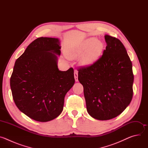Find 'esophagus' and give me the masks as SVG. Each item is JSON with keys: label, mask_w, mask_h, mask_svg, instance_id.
Here are the masks:
<instances>
[{"label": "esophagus", "mask_w": 148, "mask_h": 148, "mask_svg": "<svg viewBox=\"0 0 148 148\" xmlns=\"http://www.w3.org/2000/svg\"><path fill=\"white\" fill-rule=\"evenodd\" d=\"M74 78H75V81L77 82L78 81V72L77 71L74 72Z\"/></svg>", "instance_id": "esophagus-1"}]
</instances>
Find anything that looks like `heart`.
Listing matches in <instances>:
<instances>
[{"mask_svg":"<svg viewBox=\"0 0 148 148\" xmlns=\"http://www.w3.org/2000/svg\"><path fill=\"white\" fill-rule=\"evenodd\" d=\"M104 49L102 42L95 37L86 39L79 44L68 50L67 57L69 59L81 57V66L90 67L94 64L100 58Z\"/></svg>","mask_w":148,"mask_h":148,"instance_id":"b5f03b06","label":"heart"}]
</instances>
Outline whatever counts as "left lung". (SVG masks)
I'll use <instances>...</instances> for the list:
<instances>
[{
	"label": "left lung",
	"mask_w": 148,
	"mask_h": 148,
	"mask_svg": "<svg viewBox=\"0 0 148 148\" xmlns=\"http://www.w3.org/2000/svg\"><path fill=\"white\" fill-rule=\"evenodd\" d=\"M106 49L97 62L78 69L87 110L98 120H109L121 114L133 97L132 64L122 42L105 36Z\"/></svg>",
	"instance_id": "8db88e82"
}]
</instances>
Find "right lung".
<instances>
[{
    "instance_id": "1",
    "label": "right lung",
    "mask_w": 148,
    "mask_h": 148,
    "mask_svg": "<svg viewBox=\"0 0 148 148\" xmlns=\"http://www.w3.org/2000/svg\"><path fill=\"white\" fill-rule=\"evenodd\" d=\"M58 38L39 37L16 61L10 79L14 103L32 119L47 122L62 111L64 97L75 82L74 70L60 71Z\"/></svg>"
}]
</instances>
